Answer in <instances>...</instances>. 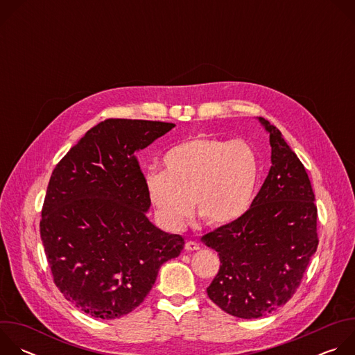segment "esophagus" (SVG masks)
<instances>
[{
	"label": "esophagus",
	"mask_w": 355,
	"mask_h": 355,
	"mask_svg": "<svg viewBox=\"0 0 355 355\" xmlns=\"http://www.w3.org/2000/svg\"><path fill=\"white\" fill-rule=\"evenodd\" d=\"M199 248H200V245L196 241H187L185 243V250L187 251H196Z\"/></svg>",
	"instance_id": "1"
}]
</instances>
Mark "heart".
Masks as SVG:
<instances>
[{
  "label": "heart",
  "mask_w": 355,
  "mask_h": 355,
  "mask_svg": "<svg viewBox=\"0 0 355 355\" xmlns=\"http://www.w3.org/2000/svg\"><path fill=\"white\" fill-rule=\"evenodd\" d=\"M164 171L150 170L146 188L157 218L180 229L192 212L211 226L239 220L254 199L260 180L256 148L245 140L199 135L171 147Z\"/></svg>",
  "instance_id": "heart-1"
}]
</instances>
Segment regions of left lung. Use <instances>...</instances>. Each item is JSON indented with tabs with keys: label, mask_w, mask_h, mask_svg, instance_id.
Masks as SVG:
<instances>
[{
	"label": "left lung",
	"mask_w": 355,
	"mask_h": 355,
	"mask_svg": "<svg viewBox=\"0 0 355 355\" xmlns=\"http://www.w3.org/2000/svg\"><path fill=\"white\" fill-rule=\"evenodd\" d=\"M271 168L248 211L202 236L218 251L220 268L207 292L226 313L266 316L293 296L316 252L318 208L308 173L267 119Z\"/></svg>",
	"instance_id": "left-lung-1"
}]
</instances>
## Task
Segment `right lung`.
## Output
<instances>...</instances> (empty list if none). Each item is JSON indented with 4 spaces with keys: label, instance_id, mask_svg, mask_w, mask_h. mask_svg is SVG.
<instances>
[{
    "label": "right lung",
    "instance_id": "add662e5",
    "mask_svg": "<svg viewBox=\"0 0 355 355\" xmlns=\"http://www.w3.org/2000/svg\"><path fill=\"white\" fill-rule=\"evenodd\" d=\"M175 125L105 119L91 128L50 177L40 239L53 281L96 319H119L144 300L184 239L151 223L136 153Z\"/></svg>",
    "mask_w": 355,
    "mask_h": 355
}]
</instances>
